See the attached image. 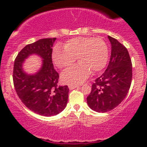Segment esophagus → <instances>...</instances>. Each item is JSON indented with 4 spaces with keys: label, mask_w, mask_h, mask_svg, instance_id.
Segmentation results:
<instances>
[{
    "label": "esophagus",
    "mask_w": 147,
    "mask_h": 147,
    "mask_svg": "<svg viewBox=\"0 0 147 147\" xmlns=\"http://www.w3.org/2000/svg\"><path fill=\"white\" fill-rule=\"evenodd\" d=\"M68 87H69V90H73V89L79 87V86H78V84H69V86H68Z\"/></svg>",
    "instance_id": "1"
}]
</instances>
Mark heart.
I'll return each instance as SVG.
<instances>
[{
    "label": "heart",
    "instance_id": "b5f03b06",
    "mask_svg": "<svg viewBox=\"0 0 147 147\" xmlns=\"http://www.w3.org/2000/svg\"><path fill=\"white\" fill-rule=\"evenodd\" d=\"M77 56L80 63L62 73L63 82L68 84L80 83L88 78L91 70L97 72L103 69L109 56L107 45L101 38L78 37L68 40L64 47L56 45L53 50V61L59 68L72 65Z\"/></svg>",
    "mask_w": 147,
    "mask_h": 147
}]
</instances>
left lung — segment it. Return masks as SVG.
Segmentation results:
<instances>
[{"label":"left lung","mask_w":147,"mask_h":147,"mask_svg":"<svg viewBox=\"0 0 147 147\" xmlns=\"http://www.w3.org/2000/svg\"><path fill=\"white\" fill-rule=\"evenodd\" d=\"M112 45L110 60L105 72L95 80L87 97L88 106L97 112L112 110L124 100L132 79V64L127 49L108 36Z\"/></svg>","instance_id":"obj_1"}]
</instances>
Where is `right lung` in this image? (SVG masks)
Listing matches in <instances>:
<instances>
[{
	"mask_svg": "<svg viewBox=\"0 0 147 147\" xmlns=\"http://www.w3.org/2000/svg\"><path fill=\"white\" fill-rule=\"evenodd\" d=\"M55 40L45 38L27 45L18 54L13 67V84L19 98L30 110L45 117L61 112L68 100L69 88L67 85L58 86L59 74L52 60ZM31 54L42 57L43 65L38 73L28 75L22 66L24 59Z\"/></svg>",
	"mask_w": 147,
	"mask_h": 147,
	"instance_id": "1",
	"label": "right lung"
}]
</instances>
